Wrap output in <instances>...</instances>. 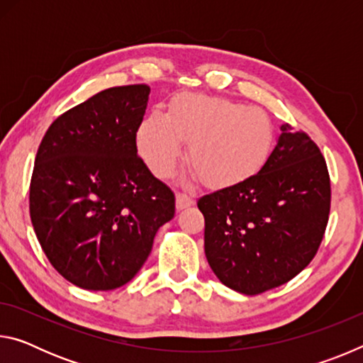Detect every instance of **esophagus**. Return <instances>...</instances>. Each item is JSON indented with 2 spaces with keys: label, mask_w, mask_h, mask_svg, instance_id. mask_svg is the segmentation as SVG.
I'll return each instance as SVG.
<instances>
[{
  "label": "esophagus",
  "mask_w": 363,
  "mask_h": 363,
  "mask_svg": "<svg viewBox=\"0 0 363 363\" xmlns=\"http://www.w3.org/2000/svg\"><path fill=\"white\" fill-rule=\"evenodd\" d=\"M194 203H195V200L190 195H187V194H177L176 195V208H177V211L186 210V208H190Z\"/></svg>",
  "instance_id": "esophagus-1"
}]
</instances>
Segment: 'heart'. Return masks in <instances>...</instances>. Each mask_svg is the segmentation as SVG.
Returning a JSON list of instances; mask_svg holds the SVG:
<instances>
[{
	"label": "heart",
	"mask_w": 363,
	"mask_h": 363,
	"mask_svg": "<svg viewBox=\"0 0 363 363\" xmlns=\"http://www.w3.org/2000/svg\"><path fill=\"white\" fill-rule=\"evenodd\" d=\"M189 145L195 174L211 189L253 179L266 168L275 145L272 120L261 108L200 94H179L167 115L152 112L140 121L138 150L153 174H173Z\"/></svg>",
	"instance_id": "obj_1"
}]
</instances>
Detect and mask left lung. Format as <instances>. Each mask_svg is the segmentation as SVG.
Wrapping results in <instances>:
<instances>
[{
    "mask_svg": "<svg viewBox=\"0 0 363 363\" xmlns=\"http://www.w3.org/2000/svg\"><path fill=\"white\" fill-rule=\"evenodd\" d=\"M259 174L196 201L205 216V255L216 277L243 294L290 281L320 247L330 214L327 163L306 133L280 126Z\"/></svg>",
    "mask_w": 363,
    "mask_h": 363,
    "instance_id": "obj_1",
    "label": "left lung"
}]
</instances>
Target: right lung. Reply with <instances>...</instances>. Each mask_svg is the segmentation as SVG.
<instances>
[{"label":"right lung","mask_w":363,"mask_h":363,"mask_svg":"<svg viewBox=\"0 0 363 363\" xmlns=\"http://www.w3.org/2000/svg\"><path fill=\"white\" fill-rule=\"evenodd\" d=\"M150 88L116 86L49 126L30 182V218L49 262L70 284L108 291L149 257L174 218V194L138 157Z\"/></svg>","instance_id":"obj_1"}]
</instances>
